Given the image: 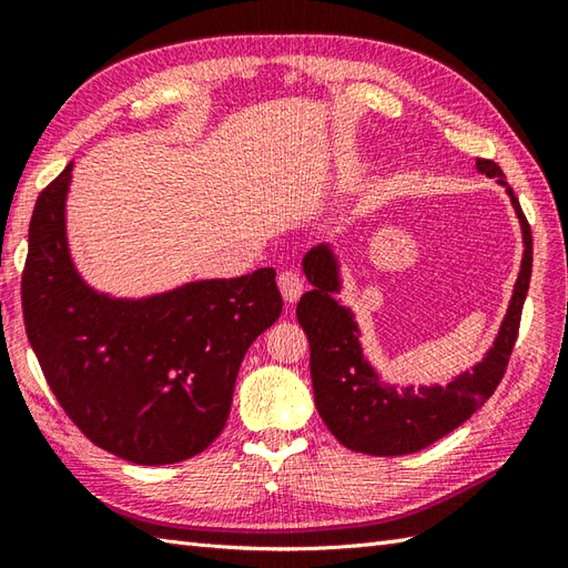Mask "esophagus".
<instances>
[{
	"label": "esophagus",
	"instance_id": "1",
	"mask_svg": "<svg viewBox=\"0 0 568 568\" xmlns=\"http://www.w3.org/2000/svg\"><path fill=\"white\" fill-rule=\"evenodd\" d=\"M277 287H281V293L287 303H297L300 295L305 291V283L297 271H283L277 275Z\"/></svg>",
	"mask_w": 568,
	"mask_h": 568
}]
</instances>
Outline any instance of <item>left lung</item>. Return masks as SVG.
<instances>
[{
    "mask_svg": "<svg viewBox=\"0 0 568 568\" xmlns=\"http://www.w3.org/2000/svg\"><path fill=\"white\" fill-rule=\"evenodd\" d=\"M476 168L478 173L498 178V183L508 190L523 226L525 256L496 342L480 364L464 371L452 383L429 388L422 385L417 390L413 385L400 390L397 385L383 383L364 358L354 312L334 300V293L342 291L334 251L322 244L305 253L303 268L312 291L300 297L297 322L310 339V373L317 413L346 449L371 456H403L425 449L484 407L505 376L532 275V232L513 187L505 183L500 165L478 159Z\"/></svg>",
    "mask_w": 568,
    "mask_h": 568,
    "instance_id": "left-lung-1",
    "label": "left lung"
}]
</instances>
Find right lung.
<instances>
[{
  "instance_id": "1",
  "label": "right lung",
  "mask_w": 568,
  "mask_h": 568,
  "mask_svg": "<svg viewBox=\"0 0 568 568\" xmlns=\"http://www.w3.org/2000/svg\"><path fill=\"white\" fill-rule=\"evenodd\" d=\"M72 163L39 200L21 277L27 336L55 400L100 449L178 464L220 437L248 346L281 317L273 268L124 300L82 281L65 236Z\"/></svg>"
}]
</instances>
